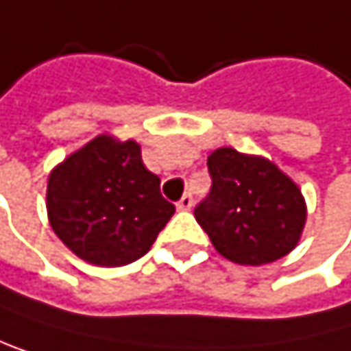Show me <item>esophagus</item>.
<instances>
[{
    "label": "esophagus",
    "instance_id": "esophagus-1",
    "mask_svg": "<svg viewBox=\"0 0 351 351\" xmlns=\"http://www.w3.org/2000/svg\"><path fill=\"white\" fill-rule=\"evenodd\" d=\"M191 206H193V197H191V195H183V197L177 202V208H179V210H191Z\"/></svg>",
    "mask_w": 351,
    "mask_h": 351
}]
</instances>
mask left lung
Listing matches in <instances>:
<instances>
[{"label":"left lung","instance_id":"left-lung-1","mask_svg":"<svg viewBox=\"0 0 351 351\" xmlns=\"http://www.w3.org/2000/svg\"><path fill=\"white\" fill-rule=\"evenodd\" d=\"M210 195L195 221L221 257L238 265H265L301 240L307 204L299 185L271 160L219 147L208 154Z\"/></svg>","mask_w":351,"mask_h":351}]
</instances>
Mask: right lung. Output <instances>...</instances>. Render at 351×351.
Masks as SVG:
<instances>
[{
  "mask_svg": "<svg viewBox=\"0 0 351 351\" xmlns=\"http://www.w3.org/2000/svg\"><path fill=\"white\" fill-rule=\"evenodd\" d=\"M46 210L58 240L90 265H128L174 215L141 145L99 134L50 170Z\"/></svg>",
  "mask_w": 351,
  "mask_h": 351,
  "instance_id": "add662e5",
  "label": "right lung"
}]
</instances>
